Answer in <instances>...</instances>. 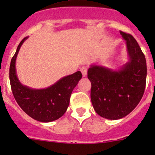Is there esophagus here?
I'll return each instance as SVG.
<instances>
[{
  "label": "esophagus",
  "mask_w": 155,
  "mask_h": 155,
  "mask_svg": "<svg viewBox=\"0 0 155 155\" xmlns=\"http://www.w3.org/2000/svg\"><path fill=\"white\" fill-rule=\"evenodd\" d=\"M81 72L82 73V75H83V77L87 76V67H83V68H81Z\"/></svg>",
  "instance_id": "esophagus-1"
}]
</instances>
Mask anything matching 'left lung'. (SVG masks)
Listing matches in <instances>:
<instances>
[{"label":"left lung","instance_id":"8db88e82","mask_svg":"<svg viewBox=\"0 0 155 155\" xmlns=\"http://www.w3.org/2000/svg\"><path fill=\"white\" fill-rule=\"evenodd\" d=\"M127 44L128 62L119 70L91 65L87 78L91 83V100L100 116L119 120L130 113L143 97L146 85V59L136 39L120 31Z\"/></svg>","mask_w":155,"mask_h":155}]
</instances>
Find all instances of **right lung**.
Returning a JSON list of instances; mask_svg holds the SVG:
<instances>
[{
  "label": "right lung",
  "instance_id": "add662e5",
  "mask_svg": "<svg viewBox=\"0 0 155 155\" xmlns=\"http://www.w3.org/2000/svg\"><path fill=\"white\" fill-rule=\"evenodd\" d=\"M27 39L25 37L19 43L11 61L9 78L12 93L19 106L30 117L42 123L54 121L66 113L71 93L82 74L81 71H77L43 89H33L23 85L17 77L15 62L19 50Z\"/></svg>",
  "mask_w": 155,
  "mask_h": 155
}]
</instances>
